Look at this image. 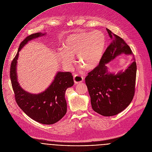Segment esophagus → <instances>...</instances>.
<instances>
[{
  "label": "esophagus",
  "instance_id": "1",
  "mask_svg": "<svg viewBox=\"0 0 152 152\" xmlns=\"http://www.w3.org/2000/svg\"><path fill=\"white\" fill-rule=\"evenodd\" d=\"M83 77L79 75H75L74 76V81L75 84H78L83 81Z\"/></svg>",
  "mask_w": 152,
  "mask_h": 152
}]
</instances>
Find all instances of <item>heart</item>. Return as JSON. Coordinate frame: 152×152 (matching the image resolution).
I'll list each match as a JSON object with an SVG mask.
<instances>
[{
    "label": "heart",
    "instance_id": "heart-1",
    "mask_svg": "<svg viewBox=\"0 0 152 152\" xmlns=\"http://www.w3.org/2000/svg\"><path fill=\"white\" fill-rule=\"evenodd\" d=\"M105 46V37L100 31L73 34L65 40L64 49L59 51V58L64 64L69 66L77 55L80 65L86 70H93L101 62Z\"/></svg>",
    "mask_w": 152,
    "mask_h": 152
}]
</instances>
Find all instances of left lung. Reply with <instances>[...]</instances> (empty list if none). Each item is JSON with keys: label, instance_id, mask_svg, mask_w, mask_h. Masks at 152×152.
I'll return each instance as SVG.
<instances>
[{"label": "left lung", "instance_id": "8db88e82", "mask_svg": "<svg viewBox=\"0 0 152 152\" xmlns=\"http://www.w3.org/2000/svg\"><path fill=\"white\" fill-rule=\"evenodd\" d=\"M111 39L99 65L85 78L93 110L104 116H113L124 111L135 94L137 64L134 61L124 71L108 73L105 64L121 54H132L126 42L106 28Z\"/></svg>", "mask_w": 152, "mask_h": 152}]
</instances>
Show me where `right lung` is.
I'll use <instances>...</instances> for the list:
<instances>
[{"label": "right lung", "instance_id": "add662e5", "mask_svg": "<svg viewBox=\"0 0 152 152\" xmlns=\"http://www.w3.org/2000/svg\"><path fill=\"white\" fill-rule=\"evenodd\" d=\"M44 35L40 32L34 34L21 42L18 52L11 62L10 78L18 107L36 122L52 125L57 122L66 113L67 104L65 95L66 89L74 85L72 74L69 72H58L50 86L43 92L37 95L24 90L17 81V75L16 67L20 50L28 41Z\"/></svg>", "mask_w": 152, "mask_h": 152}]
</instances>
